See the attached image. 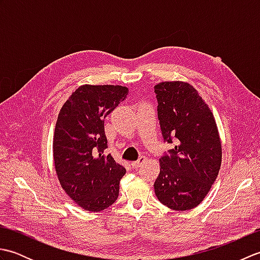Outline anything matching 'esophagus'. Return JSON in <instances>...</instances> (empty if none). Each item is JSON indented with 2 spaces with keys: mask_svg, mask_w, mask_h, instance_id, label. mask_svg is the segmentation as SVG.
<instances>
[{
  "mask_svg": "<svg viewBox=\"0 0 260 260\" xmlns=\"http://www.w3.org/2000/svg\"><path fill=\"white\" fill-rule=\"evenodd\" d=\"M146 157L145 156H142V157H140L139 159H137V161H134V162H132L131 163V165H132V168H133V169H137V168H140L141 167V165L143 164V163H144L145 161H146Z\"/></svg>",
  "mask_w": 260,
  "mask_h": 260,
  "instance_id": "34e87169",
  "label": "esophagus"
}]
</instances>
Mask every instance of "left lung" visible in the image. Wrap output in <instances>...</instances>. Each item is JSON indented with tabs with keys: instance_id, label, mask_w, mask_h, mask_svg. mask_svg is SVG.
I'll list each match as a JSON object with an SVG mask.
<instances>
[{
	"instance_id": "left-lung-1",
	"label": "left lung",
	"mask_w": 260,
	"mask_h": 260,
	"mask_svg": "<svg viewBox=\"0 0 260 260\" xmlns=\"http://www.w3.org/2000/svg\"><path fill=\"white\" fill-rule=\"evenodd\" d=\"M164 141L175 145L159 158L154 183L158 201L178 211L198 207L221 167L217 123L207 103L189 82L162 81L154 86Z\"/></svg>"
}]
</instances>
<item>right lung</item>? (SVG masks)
<instances>
[{"label":"right lung","instance_id":"add662e5","mask_svg":"<svg viewBox=\"0 0 260 260\" xmlns=\"http://www.w3.org/2000/svg\"><path fill=\"white\" fill-rule=\"evenodd\" d=\"M127 95L125 86L82 85L59 112L52 143L56 173L64 192L87 211H102L118 198L126 170L104 154V119Z\"/></svg>","mask_w":260,"mask_h":260}]
</instances>
